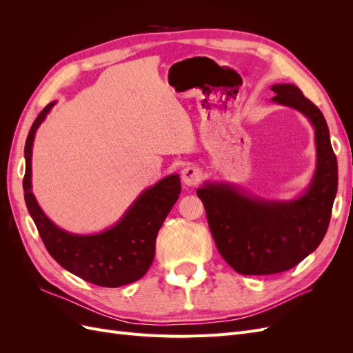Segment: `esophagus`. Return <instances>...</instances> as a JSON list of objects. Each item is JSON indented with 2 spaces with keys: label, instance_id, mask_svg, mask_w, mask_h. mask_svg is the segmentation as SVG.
<instances>
[{
  "label": "esophagus",
  "instance_id": "esophagus-1",
  "mask_svg": "<svg viewBox=\"0 0 353 353\" xmlns=\"http://www.w3.org/2000/svg\"><path fill=\"white\" fill-rule=\"evenodd\" d=\"M201 170L196 166H187L183 169V172H181V179H183V183L188 187H193L197 185L200 181H201Z\"/></svg>",
  "mask_w": 353,
  "mask_h": 353
}]
</instances>
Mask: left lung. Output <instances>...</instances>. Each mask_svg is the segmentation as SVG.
Instances as JSON below:
<instances>
[{
  "instance_id": "1",
  "label": "left lung",
  "mask_w": 353,
  "mask_h": 353,
  "mask_svg": "<svg viewBox=\"0 0 353 353\" xmlns=\"http://www.w3.org/2000/svg\"><path fill=\"white\" fill-rule=\"evenodd\" d=\"M271 90L276 94L272 101L303 113L315 128L316 169L305 194L271 201L230 184L205 183L197 188L221 256L243 275L279 274L312 253L325 236L337 193V159L324 114L293 83Z\"/></svg>"
}]
</instances>
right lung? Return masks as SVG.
<instances>
[{
    "label": "right lung",
    "mask_w": 353,
    "mask_h": 353,
    "mask_svg": "<svg viewBox=\"0 0 353 353\" xmlns=\"http://www.w3.org/2000/svg\"><path fill=\"white\" fill-rule=\"evenodd\" d=\"M54 104L51 101L38 114L25 144V201L46 249L63 268L95 285L121 287L140 280L153 263L157 232L179 197V176L169 175L143 191L109 230L91 236L63 231L42 212L30 183L35 132Z\"/></svg>",
    "instance_id": "add662e5"
}]
</instances>
